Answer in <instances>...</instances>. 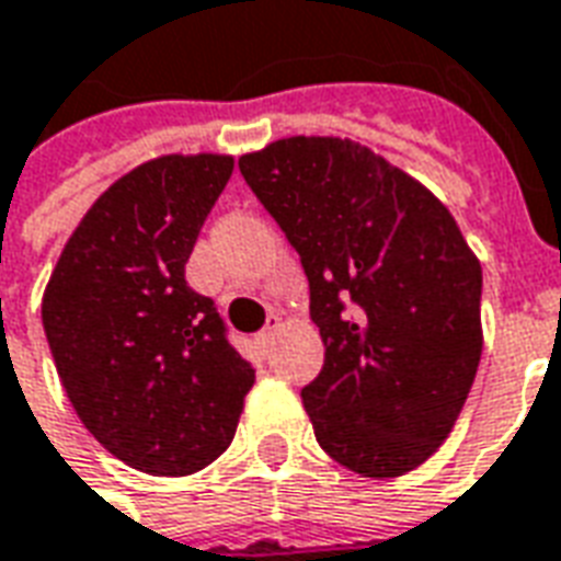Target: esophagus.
<instances>
[{
    "instance_id": "1",
    "label": "esophagus",
    "mask_w": 561,
    "mask_h": 561,
    "mask_svg": "<svg viewBox=\"0 0 561 561\" xmlns=\"http://www.w3.org/2000/svg\"><path fill=\"white\" fill-rule=\"evenodd\" d=\"M280 325H284V322H280V313H268V322H265V329L260 331V334H256V341H260L265 346V343L272 341L277 331H280Z\"/></svg>"
}]
</instances>
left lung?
<instances>
[{
    "label": "left lung",
    "mask_w": 561,
    "mask_h": 561,
    "mask_svg": "<svg viewBox=\"0 0 561 561\" xmlns=\"http://www.w3.org/2000/svg\"><path fill=\"white\" fill-rule=\"evenodd\" d=\"M239 170L310 284L325 362L301 388L322 451L365 478L431 457L481 362V263L451 211L341 137H286Z\"/></svg>",
    "instance_id": "obj_1"
}]
</instances>
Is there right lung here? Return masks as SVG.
<instances>
[{
    "label": "right lung",
    "instance_id": "obj_1",
    "mask_svg": "<svg viewBox=\"0 0 561 561\" xmlns=\"http://www.w3.org/2000/svg\"><path fill=\"white\" fill-rule=\"evenodd\" d=\"M232 175L230 154H163L98 196L41 301L65 394L85 431L149 476H191L236 436L251 362L185 263Z\"/></svg>",
    "mask_w": 561,
    "mask_h": 561
}]
</instances>
